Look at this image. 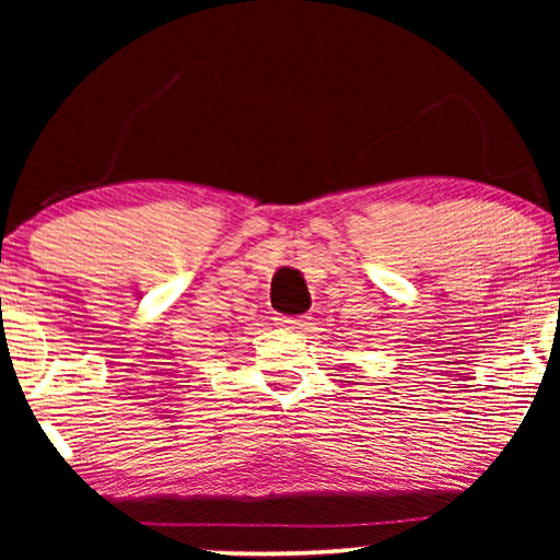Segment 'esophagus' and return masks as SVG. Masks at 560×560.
Returning a JSON list of instances; mask_svg holds the SVG:
<instances>
[{
    "label": "esophagus",
    "mask_w": 560,
    "mask_h": 560,
    "mask_svg": "<svg viewBox=\"0 0 560 560\" xmlns=\"http://www.w3.org/2000/svg\"><path fill=\"white\" fill-rule=\"evenodd\" d=\"M278 324L285 326V328H303L305 318L303 316H280Z\"/></svg>",
    "instance_id": "1"
}]
</instances>
